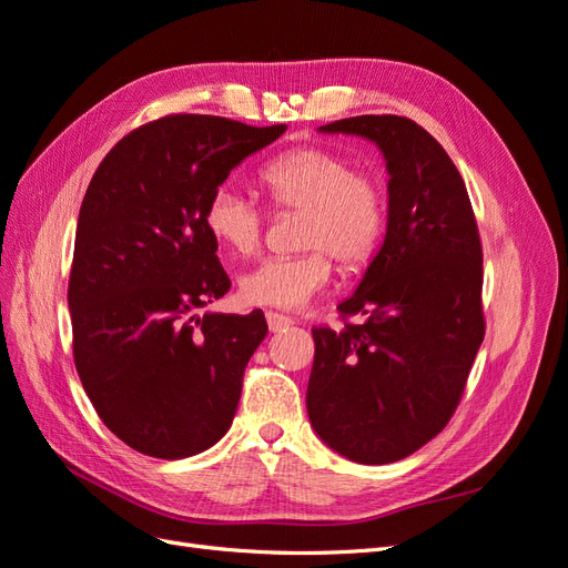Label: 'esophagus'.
I'll return each instance as SVG.
<instances>
[{"label":"esophagus","mask_w":568,"mask_h":568,"mask_svg":"<svg viewBox=\"0 0 568 568\" xmlns=\"http://www.w3.org/2000/svg\"><path fill=\"white\" fill-rule=\"evenodd\" d=\"M265 320H267V329L272 332V334H277V332H284V329H288L291 324H294V320H291L288 315H282V313H265Z\"/></svg>","instance_id":"obj_1"}]
</instances>
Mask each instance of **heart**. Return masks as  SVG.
Here are the masks:
<instances>
[{
	"mask_svg": "<svg viewBox=\"0 0 568 568\" xmlns=\"http://www.w3.org/2000/svg\"><path fill=\"white\" fill-rule=\"evenodd\" d=\"M265 192L282 211H301L298 246L305 253L265 257L239 277L246 305L296 311L311 303L332 280L329 253L346 270L372 261L386 230L388 205L382 184L357 173L351 159L320 146L291 149L261 173ZM205 227L234 255L261 246L263 213L236 186L222 184L205 205Z\"/></svg>",
	"mask_w": 568,
	"mask_h": 568,
	"instance_id": "1",
	"label": "heart"
}]
</instances>
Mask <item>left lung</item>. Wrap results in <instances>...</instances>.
<instances>
[{
  "label": "left lung",
  "instance_id": "left-lung-1",
  "mask_svg": "<svg viewBox=\"0 0 568 568\" xmlns=\"http://www.w3.org/2000/svg\"><path fill=\"white\" fill-rule=\"evenodd\" d=\"M376 144L388 173V217L338 332L313 329L307 417L338 455L388 464L450 422L486 334L484 253L471 201L445 149L403 115H355L317 128Z\"/></svg>",
  "mask_w": 568,
  "mask_h": 568
}]
</instances>
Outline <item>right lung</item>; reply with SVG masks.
I'll return each instance as SVG.
<instances>
[{"label": "right lung", "instance_id": "add662e5", "mask_svg": "<svg viewBox=\"0 0 568 568\" xmlns=\"http://www.w3.org/2000/svg\"><path fill=\"white\" fill-rule=\"evenodd\" d=\"M286 125L165 115L123 136L80 205L68 311L84 393L136 453L182 459L232 426L263 313H199L230 291L205 205Z\"/></svg>", "mask_w": 568, "mask_h": 568}]
</instances>
